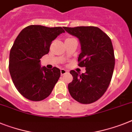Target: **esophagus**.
Masks as SVG:
<instances>
[{
  "mask_svg": "<svg viewBox=\"0 0 132 132\" xmlns=\"http://www.w3.org/2000/svg\"><path fill=\"white\" fill-rule=\"evenodd\" d=\"M68 72V71L64 69V68H62V69L60 70V73H61V75H65L66 73Z\"/></svg>",
  "mask_w": 132,
  "mask_h": 132,
  "instance_id": "obj_1",
  "label": "esophagus"
}]
</instances>
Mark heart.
Instances as JSON below:
<instances>
[{"instance_id": "obj_1", "label": "heart", "mask_w": 132, "mask_h": 132, "mask_svg": "<svg viewBox=\"0 0 132 132\" xmlns=\"http://www.w3.org/2000/svg\"><path fill=\"white\" fill-rule=\"evenodd\" d=\"M72 39V38H67V39H66V40H67V39Z\"/></svg>"}]
</instances>
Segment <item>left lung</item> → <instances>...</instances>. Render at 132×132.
Returning <instances> with one entry per match:
<instances>
[{"label": "left lung", "mask_w": 132, "mask_h": 132, "mask_svg": "<svg viewBox=\"0 0 132 132\" xmlns=\"http://www.w3.org/2000/svg\"><path fill=\"white\" fill-rule=\"evenodd\" d=\"M64 29L78 39L81 47L78 66L86 68V72L82 75L70 70L73 80L68 84L70 94L80 103H93L105 93L112 78L115 66L112 42L97 27H64Z\"/></svg>", "instance_id": "8db88e82"}]
</instances>
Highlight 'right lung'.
<instances>
[{
  "instance_id": "right-lung-1",
  "label": "right lung",
  "mask_w": 132,
  "mask_h": 132,
  "mask_svg": "<svg viewBox=\"0 0 132 132\" xmlns=\"http://www.w3.org/2000/svg\"><path fill=\"white\" fill-rule=\"evenodd\" d=\"M62 33L65 31L60 27L29 25L15 39L10 52L9 72L17 90L29 100L47 98L59 79V68L42 67L40 59L48 54L52 42Z\"/></svg>"
}]
</instances>
